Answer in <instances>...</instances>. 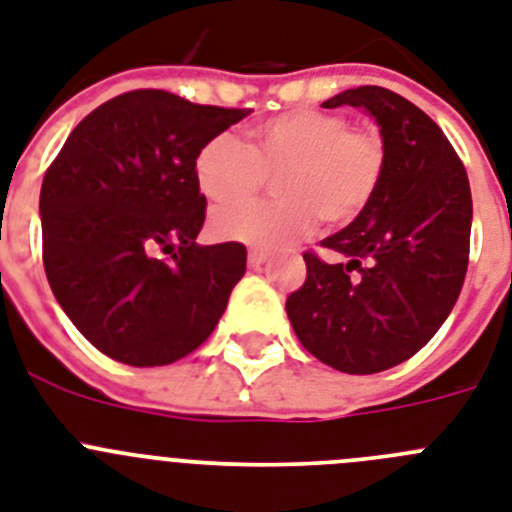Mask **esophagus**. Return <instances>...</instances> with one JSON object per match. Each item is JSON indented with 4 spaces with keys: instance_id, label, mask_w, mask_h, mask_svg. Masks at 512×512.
I'll list each match as a JSON object with an SVG mask.
<instances>
[{
    "instance_id": "1",
    "label": "esophagus",
    "mask_w": 512,
    "mask_h": 512,
    "mask_svg": "<svg viewBox=\"0 0 512 512\" xmlns=\"http://www.w3.org/2000/svg\"><path fill=\"white\" fill-rule=\"evenodd\" d=\"M266 256H269V253L261 251V248H251V251H248V266H261L266 261Z\"/></svg>"
}]
</instances>
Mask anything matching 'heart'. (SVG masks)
Wrapping results in <instances>:
<instances>
[{
	"label": "heart",
	"mask_w": 512,
	"mask_h": 512,
	"mask_svg": "<svg viewBox=\"0 0 512 512\" xmlns=\"http://www.w3.org/2000/svg\"><path fill=\"white\" fill-rule=\"evenodd\" d=\"M386 173V142L378 131L349 126L321 108L277 113L248 131V144L217 134L194 160L196 186L209 202L212 233L246 246L277 248L316 227H344L365 214ZM277 175L272 203L230 205Z\"/></svg>",
	"instance_id": "1"
}]
</instances>
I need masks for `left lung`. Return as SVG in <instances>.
<instances>
[{
	"instance_id": "obj_1",
	"label": "left lung",
	"mask_w": 512,
	"mask_h": 512,
	"mask_svg": "<svg viewBox=\"0 0 512 512\" xmlns=\"http://www.w3.org/2000/svg\"><path fill=\"white\" fill-rule=\"evenodd\" d=\"M365 108L381 126L386 173L373 204L305 251L308 277L287 298L292 329L334 370L370 375L417 355L464 287L471 243L469 176L453 144L414 103L378 85L323 108Z\"/></svg>"
}]
</instances>
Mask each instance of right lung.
<instances>
[{
    "label": "right lung",
    "mask_w": 512,
    "mask_h": 512,
    "mask_svg": "<svg viewBox=\"0 0 512 512\" xmlns=\"http://www.w3.org/2000/svg\"><path fill=\"white\" fill-rule=\"evenodd\" d=\"M248 108L131 90L74 126L41 186L43 269L87 342L152 368L194 352L246 274V246H196L194 160Z\"/></svg>",
    "instance_id": "right-lung-1"
}]
</instances>
